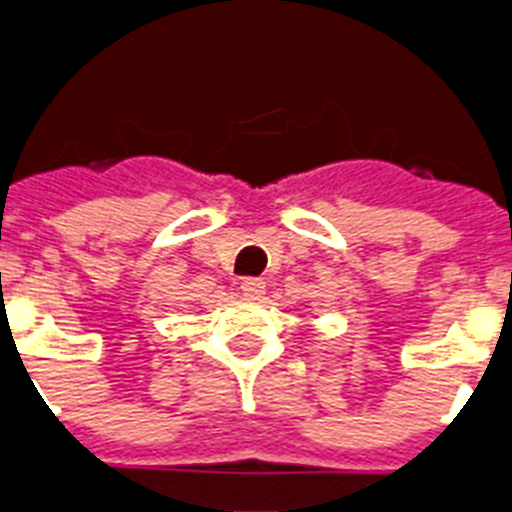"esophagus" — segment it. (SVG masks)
<instances>
[{"label": "esophagus", "instance_id": "obj_1", "mask_svg": "<svg viewBox=\"0 0 512 512\" xmlns=\"http://www.w3.org/2000/svg\"><path fill=\"white\" fill-rule=\"evenodd\" d=\"M241 292L248 300H261L266 295V282L264 279H243Z\"/></svg>", "mask_w": 512, "mask_h": 512}]
</instances>
